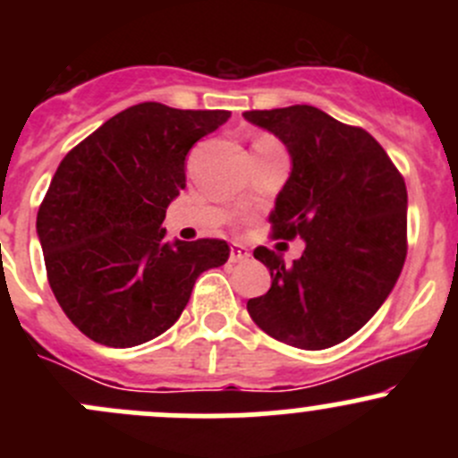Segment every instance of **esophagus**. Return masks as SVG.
Masks as SVG:
<instances>
[{"label": "esophagus", "mask_w": 458, "mask_h": 458, "mask_svg": "<svg viewBox=\"0 0 458 458\" xmlns=\"http://www.w3.org/2000/svg\"><path fill=\"white\" fill-rule=\"evenodd\" d=\"M248 257H250V252H248L246 246H239V243H234V246L230 248V261H233V263L246 261Z\"/></svg>", "instance_id": "obj_1"}]
</instances>
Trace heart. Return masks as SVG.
I'll list each match as a JSON object with an SVG mask.
<instances>
[{
  "label": "heart",
  "mask_w": 458,
  "mask_h": 458,
  "mask_svg": "<svg viewBox=\"0 0 458 458\" xmlns=\"http://www.w3.org/2000/svg\"><path fill=\"white\" fill-rule=\"evenodd\" d=\"M272 146H279L272 137H259V140L255 141V148H272Z\"/></svg>",
  "instance_id": "heart-1"
}]
</instances>
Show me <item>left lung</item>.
I'll return each mask as SVG.
<instances>
[{"instance_id": "obj_1", "label": "left lung", "mask_w": 458, "mask_h": 458, "mask_svg": "<svg viewBox=\"0 0 458 458\" xmlns=\"http://www.w3.org/2000/svg\"><path fill=\"white\" fill-rule=\"evenodd\" d=\"M243 117L272 132L293 161L270 212L272 233L306 242L293 263L257 248L272 284L248 301V312L281 344L332 348L370 321L403 270L405 182L370 132L315 106L248 110Z\"/></svg>"}]
</instances>
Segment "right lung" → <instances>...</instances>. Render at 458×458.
<instances>
[{
    "mask_svg": "<svg viewBox=\"0 0 458 458\" xmlns=\"http://www.w3.org/2000/svg\"><path fill=\"white\" fill-rule=\"evenodd\" d=\"M228 110L146 101L110 117L59 164L37 212L48 284L88 339L132 348L164 335L221 239L165 242V208L186 188V155Z\"/></svg>",
    "mask_w": 458,
    "mask_h": 458,
    "instance_id": "add662e5",
    "label": "right lung"
}]
</instances>
